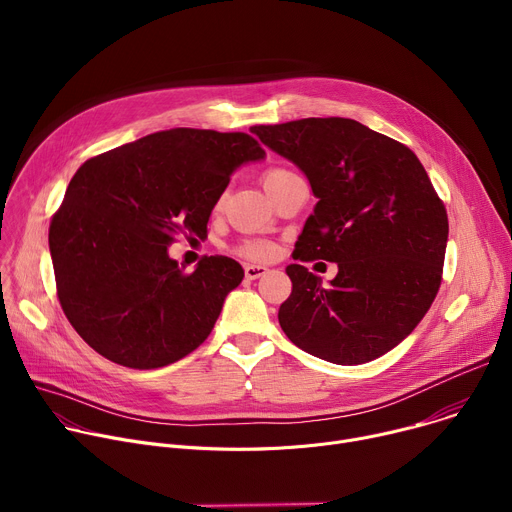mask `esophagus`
I'll return each instance as SVG.
<instances>
[{
  "label": "esophagus",
  "instance_id": "34e87169",
  "mask_svg": "<svg viewBox=\"0 0 512 512\" xmlns=\"http://www.w3.org/2000/svg\"><path fill=\"white\" fill-rule=\"evenodd\" d=\"M265 273H267V267H265V265H245V277H247L249 281L259 279V277H263Z\"/></svg>",
  "mask_w": 512,
  "mask_h": 512
}]
</instances>
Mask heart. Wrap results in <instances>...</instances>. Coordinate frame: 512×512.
Returning a JSON list of instances; mask_svg holds the SVG:
<instances>
[{
	"label": "heart",
	"instance_id": "1",
	"mask_svg": "<svg viewBox=\"0 0 512 512\" xmlns=\"http://www.w3.org/2000/svg\"><path fill=\"white\" fill-rule=\"evenodd\" d=\"M296 174L289 172L285 168H273L269 172H265L263 176V186L267 192H271L273 188L281 186L283 182H287L289 178H294ZM239 253L247 259H269L273 253H275V247L269 243V241H261V239H253V241H245L241 247H239Z\"/></svg>",
	"mask_w": 512,
	"mask_h": 512
}]
</instances>
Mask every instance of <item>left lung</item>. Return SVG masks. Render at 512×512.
<instances>
[{"label":"left lung","mask_w":512,"mask_h":512,"mask_svg":"<svg viewBox=\"0 0 512 512\" xmlns=\"http://www.w3.org/2000/svg\"><path fill=\"white\" fill-rule=\"evenodd\" d=\"M251 131L294 162L318 198L294 259L338 263L330 285L291 263L285 336L336 364L375 360L405 340L442 283L448 214L407 145L354 119L308 117Z\"/></svg>","instance_id":"obj_1"}]
</instances>
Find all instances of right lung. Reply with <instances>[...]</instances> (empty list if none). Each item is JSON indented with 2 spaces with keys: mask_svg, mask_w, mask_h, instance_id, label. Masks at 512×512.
Here are the masks:
<instances>
[{
  "mask_svg": "<svg viewBox=\"0 0 512 512\" xmlns=\"http://www.w3.org/2000/svg\"><path fill=\"white\" fill-rule=\"evenodd\" d=\"M263 158L247 133L176 127L77 170L52 216L48 245L60 306L93 350L150 371L208 338L243 267L221 255L184 273L168 247L178 233L202 239L233 172Z\"/></svg>",
  "mask_w": 512,
  "mask_h": 512,
  "instance_id": "right-lung-1",
  "label": "right lung"
}]
</instances>
